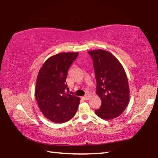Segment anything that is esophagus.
Here are the masks:
<instances>
[{"mask_svg":"<svg viewBox=\"0 0 158 158\" xmlns=\"http://www.w3.org/2000/svg\"><path fill=\"white\" fill-rule=\"evenodd\" d=\"M90 97H91V96H90V95L86 94L85 96H84V97H83V99H84V100H89V99L90 98Z\"/></svg>","mask_w":158,"mask_h":158,"instance_id":"1","label":"esophagus"}]
</instances>
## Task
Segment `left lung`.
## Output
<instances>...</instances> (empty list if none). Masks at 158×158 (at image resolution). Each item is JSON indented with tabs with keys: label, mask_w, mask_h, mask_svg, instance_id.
I'll return each instance as SVG.
<instances>
[{
	"label": "left lung",
	"mask_w": 158,
	"mask_h": 158,
	"mask_svg": "<svg viewBox=\"0 0 158 158\" xmlns=\"http://www.w3.org/2000/svg\"><path fill=\"white\" fill-rule=\"evenodd\" d=\"M93 60L97 91L102 105L95 114L104 120L119 116L130 100V89L127 74L120 61L107 51H89Z\"/></svg>",
	"instance_id": "left-lung-1"
}]
</instances>
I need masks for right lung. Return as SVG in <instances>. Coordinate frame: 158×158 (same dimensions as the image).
Instances as JSON below:
<instances>
[{
  "label": "right lung",
  "mask_w": 158,
  "mask_h": 158,
  "mask_svg": "<svg viewBox=\"0 0 158 158\" xmlns=\"http://www.w3.org/2000/svg\"><path fill=\"white\" fill-rule=\"evenodd\" d=\"M78 52L59 53L49 57L37 74L35 95L44 116L56 123H63L75 115L80 98L71 95L66 84L68 70Z\"/></svg>",
  "instance_id": "right-lung-1"
}]
</instances>
